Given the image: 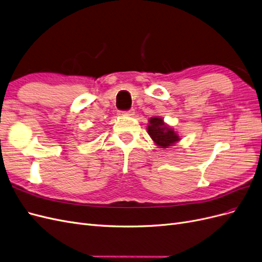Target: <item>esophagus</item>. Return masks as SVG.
<instances>
[{"mask_svg":"<svg viewBox=\"0 0 262 262\" xmlns=\"http://www.w3.org/2000/svg\"><path fill=\"white\" fill-rule=\"evenodd\" d=\"M119 114L122 115V116H133L134 115V109L131 108L129 110H125V112H120Z\"/></svg>","mask_w":262,"mask_h":262,"instance_id":"1","label":"esophagus"}]
</instances>
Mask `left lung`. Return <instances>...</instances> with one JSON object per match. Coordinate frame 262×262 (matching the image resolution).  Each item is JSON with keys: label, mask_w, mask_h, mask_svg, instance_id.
<instances>
[{"label": "left lung", "mask_w": 262, "mask_h": 262, "mask_svg": "<svg viewBox=\"0 0 262 262\" xmlns=\"http://www.w3.org/2000/svg\"><path fill=\"white\" fill-rule=\"evenodd\" d=\"M147 131L149 137L153 139V141L157 145L162 147H168L176 143L179 141V137L176 134V132L168 128L163 121L162 118H150L149 124L147 126Z\"/></svg>", "instance_id": "obj_1"}]
</instances>
